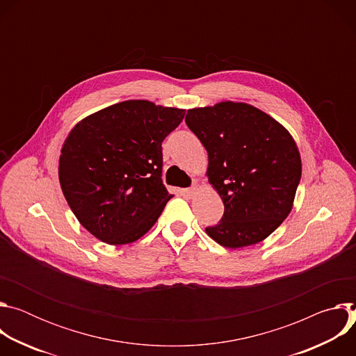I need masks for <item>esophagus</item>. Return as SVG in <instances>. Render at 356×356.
<instances>
[{
  "mask_svg": "<svg viewBox=\"0 0 356 356\" xmlns=\"http://www.w3.org/2000/svg\"><path fill=\"white\" fill-rule=\"evenodd\" d=\"M195 193H197V186H191L190 188H186V194H187V195H190V197H191V195H194Z\"/></svg>",
  "mask_w": 356,
  "mask_h": 356,
  "instance_id": "esophagus-1",
  "label": "esophagus"
}]
</instances>
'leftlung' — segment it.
Segmentation results:
<instances>
[{
    "label": "left lung",
    "instance_id": "left-lung-1",
    "mask_svg": "<svg viewBox=\"0 0 356 356\" xmlns=\"http://www.w3.org/2000/svg\"><path fill=\"white\" fill-rule=\"evenodd\" d=\"M186 124L207 149L209 181L224 202L206 232L232 249L264 241L291 211L301 179L294 139L264 111L232 101L188 110Z\"/></svg>",
    "mask_w": 356,
    "mask_h": 356
}]
</instances>
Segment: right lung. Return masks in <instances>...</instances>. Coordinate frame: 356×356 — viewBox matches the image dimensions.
Wrapping results in <instances>:
<instances>
[{
	"instance_id": "right-lung-1",
	"label": "right lung",
	"mask_w": 356,
	"mask_h": 356,
	"mask_svg": "<svg viewBox=\"0 0 356 356\" xmlns=\"http://www.w3.org/2000/svg\"><path fill=\"white\" fill-rule=\"evenodd\" d=\"M184 110L131 99L80 121L59 161V180L80 224L110 245L145 235L172 198L162 180V142Z\"/></svg>"
}]
</instances>
